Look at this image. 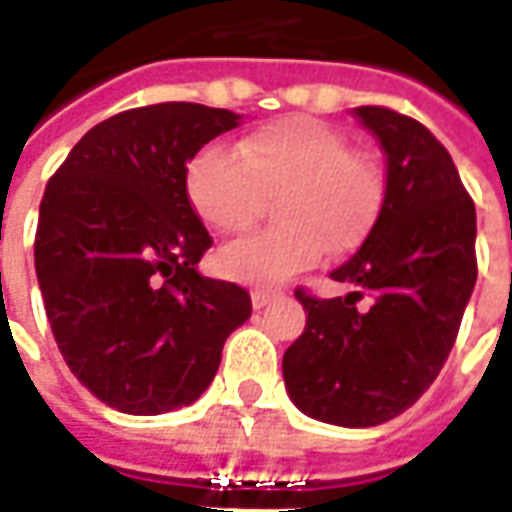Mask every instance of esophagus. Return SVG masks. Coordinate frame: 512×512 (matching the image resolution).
Segmentation results:
<instances>
[{"label":"esophagus","instance_id":"obj_1","mask_svg":"<svg viewBox=\"0 0 512 512\" xmlns=\"http://www.w3.org/2000/svg\"><path fill=\"white\" fill-rule=\"evenodd\" d=\"M277 293L280 291H274V288H255V291H252V307H255V310L266 307L271 299H277Z\"/></svg>","mask_w":512,"mask_h":512}]
</instances>
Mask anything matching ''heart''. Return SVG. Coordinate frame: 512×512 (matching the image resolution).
<instances>
[{"label":"heart","instance_id":"b5f03b06","mask_svg":"<svg viewBox=\"0 0 512 512\" xmlns=\"http://www.w3.org/2000/svg\"><path fill=\"white\" fill-rule=\"evenodd\" d=\"M188 199L221 235L249 230L263 199H274L280 227L224 246L216 266L227 280L277 285L316 266L324 252L341 257L366 241L385 205V174L349 149L327 121L285 116L238 144V155L207 146L191 160Z\"/></svg>","mask_w":512,"mask_h":512}]
</instances>
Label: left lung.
Returning a JSON list of instances; mask_svg holds the SVG:
<instances>
[{
  "label": "left lung",
  "mask_w": 512,
  "mask_h": 512,
  "mask_svg": "<svg viewBox=\"0 0 512 512\" xmlns=\"http://www.w3.org/2000/svg\"><path fill=\"white\" fill-rule=\"evenodd\" d=\"M385 152V205L335 282L357 291L318 299L296 288L305 332L282 357L293 405L338 427H377L430 388L455 346L477 282V213L449 152L391 107H355ZM372 296L366 311L356 302Z\"/></svg>",
  "instance_id": "left-lung-1"
}]
</instances>
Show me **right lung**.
Wrapping results in <instances>:
<instances>
[{
  "label": "right lung",
  "instance_id": "right-lung-1",
  "mask_svg": "<svg viewBox=\"0 0 512 512\" xmlns=\"http://www.w3.org/2000/svg\"><path fill=\"white\" fill-rule=\"evenodd\" d=\"M238 113L194 102L124 110L82 135L46 182L35 274L57 349L99 402L157 416L196 402L252 316L249 291L196 271L210 232L188 160Z\"/></svg>",
  "mask_w": 512,
  "mask_h": 512
}]
</instances>
